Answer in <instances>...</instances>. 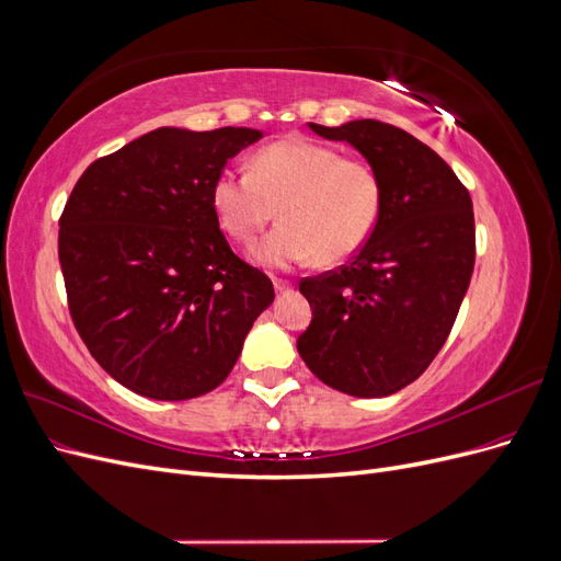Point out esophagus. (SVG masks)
<instances>
[{"instance_id":"1","label":"esophagus","mask_w":561,"mask_h":561,"mask_svg":"<svg viewBox=\"0 0 561 561\" xmlns=\"http://www.w3.org/2000/svg\"><path fill=\"white\" fill-rule=\"evenodd\" d=\"M274 287H276V293H278V295H283V293H287V290H293V283H290V280H280V278H276V280H274Z\"/></svg>"}]
</instances>
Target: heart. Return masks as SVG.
<instances>
[{"label": "heart", "mask_w": 561, "mask_h": 561, "mask_svg": "<svg viewBox=\"0 0 561 561\" xmlns=\"http://www.w3.org/2000/svg\"><path fill=\"white\" fill-rule=\"evenodd\" d=\"M213 208L231 239L250 243L278 215L283 225L252 248V260L293 268L336 264L363 250L383 213L375 163L330 145L290 138L260 149L252 171L227 168L213 184Z\"/></svg>", "instance_id": "1"}]
</instances>
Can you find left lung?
<instances>
[{
	"instance_id": "obj_1",
	"label": "left lung",
	"mask_w": 561,
	"mask_h": 561,
	"mask_svg": "<svg viewBox=\"0 0 561 561\" xmlns=\"http://www.w3.org/2000/svg\"><path fill=\"white\" fill-rule=\"evenodd\" d=\"M309 128L377 165L383 213L353 262L299 283L313 320L297 351L330 388L383 398L419 379L447 342L474 266L472 201L451 168L402 128L375 118Z\"/></svg>"
}]
</instances>
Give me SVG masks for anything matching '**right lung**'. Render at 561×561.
Returning <instances> with one entry per match:
<instances>
[{
	"instance_id": "obj_1",
	"label": "right lung",
	"mask_w": 561,
	"mask_h": 561,
	"mask_svg": "<svg viewBox=\"0 0 561 561\" xmlns=\"http://www.w3.org/2000/svg\"><path fill=\"white\" fill-rule=\"evenodd\" d=\"M260 138L254 128L163 126L93 161L65 203L58 257L75 328L133 393H210L274 301V285L236 257L213 208L217 175Z\"/></svg>"
}]
</instances>
